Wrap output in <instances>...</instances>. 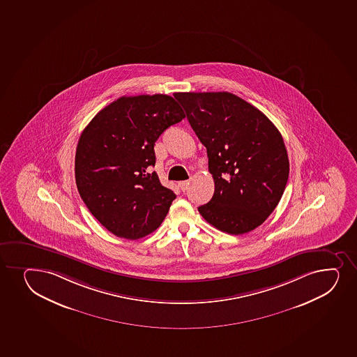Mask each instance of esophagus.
I'll return each instance as SVG.
<instances>
[{
	"instance_id": "esophagus-1",
	"label": "esophagus",
	"mask_w": 357,
	"mask_h": 357,
	"mask_svg": "<svg viewBox=\"0 0 357 357\" xmlns=\"http://www.w3.org/2000/svg\"><path fill=\"white\" fill-rule=\"evenodd\" d=\"M179 186H181V191H186L188 190V186H190V181H181L179 183Z\"/></svg>"
}]
</instances>
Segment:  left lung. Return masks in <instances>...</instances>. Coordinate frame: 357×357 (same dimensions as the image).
<instances>
[{
    "mask_svg": "<svg viewBox=\"0 0 357 357\" xmlns=\"http://www.w3.org/2000/svg\"><path fill=\"white\" fill-rule=\"evenodd\" d=\"M206 147L215 192L198 211L220 231L241 235L262 225L280 202L289 173L284 139L272 121L230 93H176Z\"/></svg>",
    "mask_w": 357,
    "mask_h": 357,
    "instance_id": "left-lung-1",
    "label": "left lung"
}]
</instances>
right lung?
<instances>
[{
  "label": "right lung",
  "instance_id": "obj_1",
  "mask_svg": "<svg viewBox=\"0 0 357 357\" xmlns=\"http://www.w3.org/2000/svg\"><path fill=\"white\" fill-rule=\"evenodd\" d=\"M184 117L167 95L123 96L102 109L80 134L75 160L78 192L117 237L147 236L169 213L176 196L152 172L154 144Z\"/></svg>",
  "mask_w": 357,
  "mask_h": 357
}]
</instances>
